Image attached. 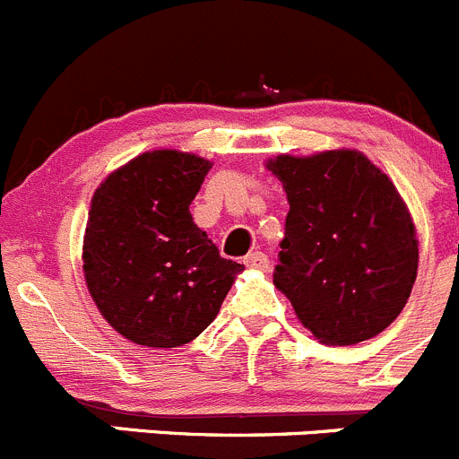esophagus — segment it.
<instances>
[{"instance_id": "esophagus-1", "label": "esophagus", "mask_w": 459, "mask_h": 459, "mask_svg": "<svg viewBox=\"0 0 459 459\" xmlns=\"http://www.w3.org/2000/svg\"><path fill=\"white\" fill-rule=\"evenodd\" d=\"M243 264H246L247 268H252V271H266V268L271 266V262H268V257L264 252H250V255L243 259Z\"/></svg>"}]
</instances>
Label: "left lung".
Wrapping results in <instances>:
<instances>
[{"instance_id": "1", "label": "left lung", "mask_w": 459, "mask_h": 459, "mask_svg": "<svg viewBox=\"0 0 459 459\" xmlns=\"http://www.w3.org/2000/svg\"><path fill=\"white\" fill-rule=\"evenodd\" d=\"M289 213L273 284L325 346L380 334L407 305L419 268L416 227L394 182L357 150L266 161Z\"/></svg>"}]
</instances>
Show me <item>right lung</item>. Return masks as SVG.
I'll use <instances>...</instances> for the list:
<instances>
[{
  "instance_id": "add662e5",
  "label": "right lung",
  "mask_w": 459,
  "mask_h": 459,
  "mask_svg": "<svg viewBox=\"0 0 459 459\" xmlns=\"http://www.w3.org/2000/svg\"><path fill=\"white\" fill-rule=\"evenodd\" d=\"M212 161L152 150L92 193L83 277L104 321L145 348H178L207 330L243 271L193 222V197Z\"/></svg>"
}]
</instances>
